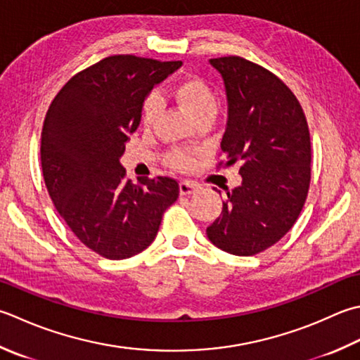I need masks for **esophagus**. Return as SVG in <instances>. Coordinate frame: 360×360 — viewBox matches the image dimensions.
Returning a JSON list of instances; mask_svg holds the SVG:
<instances>
[{
	"instance_id": "esophagus-1",
	"label": "esophagus",
	"mask_w": 360,
	"mask_h": 360,
	"mask_svg": "<svg viewBox=\"0 0 360 360\" xmlns=\"http://www.w3.org/2000/svg\"><path fill=\"white\" fill-rule=\"evenodd\" d=\"M196 190H198V184H196V182H193V181H181L179 182V192H181V195H192V193H195Z\"/></svg>"
}]
</instances>
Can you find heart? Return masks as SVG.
<instances>
[{
    "label": "heart",
    "mask_w": 360,
    "mask_h": 360,
    "mask_svg": "<svg viewBox=\"0 0 360 360\" xmlns=\"http://www.w3.org/2000/svg\"><path fill=\"white\" fill-rule=\"evenodd\" d=\"M174 96L195 120L217 114V94L209 84L198 76H188L181 79L174 87ZM162 101L158 94H150L143 98L140 108V122L143 126H153L159 117ZM167 165L174 170H188L195 164L193 154L182 148H173L165 154Z\"/></svg>",
    "instance_id": "heart-1"
}]
</instances>
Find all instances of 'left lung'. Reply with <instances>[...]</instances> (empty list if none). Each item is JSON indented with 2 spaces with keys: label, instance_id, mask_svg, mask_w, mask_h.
Wrapping results in <instances>:
<instances>
[{
  "label": "left lung",
  "instance_id": "8db88e82",
  "mask_svg": "<svg viewBox=\"0 0 360 360\" xmlns=\"http://www.w3.org/2000/svg\"><path fill=\"white\" fill-rule=\"evenodd\" d=\"M210 63L223 76L229 105L217 168L238 165L242 184L226 188L206 232L223 251L255 256L298 220L311 184V134L298 98L270 70L240 56Z\"/></svg>",
  "mask_w": 360,
  "mask_h": 360
}]
</instances>
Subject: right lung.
I'll return each instance as SVG.
<instances>
[{"label":"right lung","mask_w":360,"mask_h":360,"mask_svg":"<svg viewBox=\"0 0 360 360\" xmlns=\"http://www.w3.org/2000/svg\"><path fill=\"white\" fill-rule=\"evenodd\" d=\"M181 65L109 56L70 77L48 108L40 145L48 193L73 234L105 259L148 248L179 196L178 181L167 176L134 184L120 158L140 123L143 98Z\"/></svg>","instance_id":"obj_1"}]
</instances>
